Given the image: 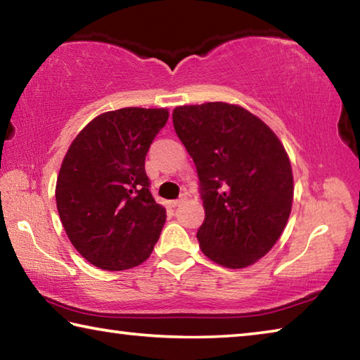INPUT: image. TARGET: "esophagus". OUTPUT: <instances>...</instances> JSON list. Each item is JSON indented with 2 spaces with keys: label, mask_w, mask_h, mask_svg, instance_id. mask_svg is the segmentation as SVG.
Wrapping results in <instances>:
<instances>
[{
  "label": "esophagus",
  "mask_w": 360,
  "mask_h": 360,
  "mask_svg": "<svg viewBox=\"0 0 360 360\" xmlns=\"http://www.w3.org/2000/svg\"><path fill=\"white\" fill-rule=\"evenodd\" d=\"M186 200H187V197H186V195H182V197H179L178 200H173V202H172V206H179V205H182V203H184V202H186Z\"/></svg>",
  "instance_id": "1"
}]
</instances>
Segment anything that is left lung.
Wrapping results in <instances>:
<instances>
[{
    "label": "left lung",
    "mask_w": 360,
    "mask_h": 360,
    "mask_svg": "<svg viewBox=\"0 0 360 360\" xmlns=\"http://www.w3.org/2000/svg\"><path fill=\"white\" fill-rule=\"evenodd\" d=\"M173 125L197 168L203 254L227 268L252 265L290 214L294 179L281 141L254 114L221 101L176 108Z\"/></svg>",
    "instance_id": "obj_1"
}]
</instances>
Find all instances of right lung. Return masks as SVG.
Here are the masks:
<instances>
[{"instance_id": "right-lung-1", "label": "right lung", "mask_w": 360, "mask_h": 360, "mask_svg": "<svg viewBox=\"0 0 360 360\" xmlns=\"http://www.w3.org/2000/svg\"><path fill=\"white\" fill-rule=\"evenodd\" d=\"M168 120L167 109L122 108L95 117L71 143L56 200L72 246L101 270L149 257L167 211L150 193L144 160Z\"/></svg>"}]
</instances>
